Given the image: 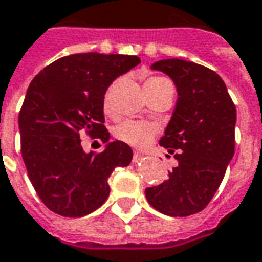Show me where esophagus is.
<instances>
[{
    "mask_svg": "<svg viewBox=\"0 0 262 262\" xmlns=\"http://www.w3.org/2000/svg\"><path fill=\"white\" fill-rule=\"evenodd\" d=\"M143 159H144V154H142V153L133 154V163H135V164H136V163H139V161H142Z\"/></svg>",
    "mask_w": 262,
    "mask_h": 262,
    "instance_id": "obj_1",
    "label": "esophagus"
}]
</instances>
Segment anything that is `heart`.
I'll return each instance as SVG.
<instances>
[{"label":"heart","instance_id":"heart-1","mask_svg":"<svg viewBox=\"0 0 262 262\" xmlns=\"http://www.w3.org/2000/svg\"><path fill=\"white\" fill-rule=\"evenodd\" d=\"M165 84H170V81L163 77H151L146 81L144 90H154ZM105 111H108V99H105ZM156 132L157 129L153 123L142 120H126L116 126L115 136L118 140L129 144L132 147L142 148L153 140Z\"/></svg>","mask_w":262,"mask_h":262}]
</instances>
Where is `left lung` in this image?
<instances>
[{"instance_id":"8db88e82","label":"left lung","mask_w":262,"mask_h":262,"mask_svg":"<svg viewBox=\"0 0 262 262\" xmlns=\"http://www.w3.org/2000/svg\"><path fill=\"white\" fill-rule=\"evenodd\" d=\"M174 81L178 99L160 144L178 165L168 180L146 188L148 203L168 216H189L208 206L234 156L236 106L213 70L181 59L156 61Z\"/></svg>"}]
</instances>
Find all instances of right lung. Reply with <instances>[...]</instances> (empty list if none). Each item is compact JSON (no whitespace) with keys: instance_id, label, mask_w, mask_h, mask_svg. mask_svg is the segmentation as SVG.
Listing matches in <instances>:
<instances>
[{"instance_id":"1","label":"right lung","mask_w":262,"mask_h":262,"mask_svg":"<svg viewBox=\"0 0 262 262\" xmlns=\"http://www.w3.org/2000/svg\"><path fill=\"white\" fill-rule=\"evenodd\" d=\"M140 63L137 56L78 53L56 60L32 80L20 108L22 159L35 191L52 212L81 217L109 196L108 178L130 164L133 151L109 142L103 126V95L115 78ZM85 131L107 143L101 154H85Z\"/></svg>"}]
</instances>
